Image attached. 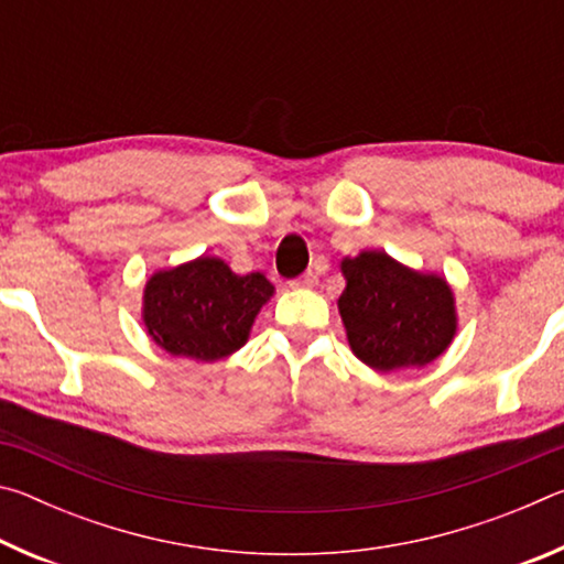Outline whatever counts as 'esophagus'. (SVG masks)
I'll list each match as a JSON object with an SVG mask.
<instances>
[{
	"label": "esophagus",
	"instance_id": "esophagus-1",
	"mask_svg": "<svg viewBox=\"0 0 564 564\" xmlns=\"http://www.w3.org/2000/svg\"><path fill=\"white\" fill-rule=\"evenodd\" d=\"M293 285H295V289H313V285H318V273H313V271L303 273Z\"/></svg>",
	"mask_w": 564,
	"mask_h": 564
}]
</instances>
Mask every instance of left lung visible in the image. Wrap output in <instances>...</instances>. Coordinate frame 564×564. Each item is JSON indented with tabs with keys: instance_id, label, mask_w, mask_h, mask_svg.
I'll return each mask as SVG.
<instances>
[{
	"instance_id": "1",
	"label": "left lung",
	"mask_w": 564,
	"mask_h": 564,
	"mask_svg": "<svg viewBox=\"0 0 564 564\" xmlns=\"http://www.w3.org/2000/svg\"><path fill=\"white\" fill-rule=\"evenodd\" d=\"M338 313L352 356L380 373L425 368L451 348L457 305L441 273L415 271L378 248L346 256Z\"/></svg>"
}]
</instances>
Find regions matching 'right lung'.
I'll list each match as a JSON object with an SVG mask.
<instances>
[{
  "instance_id": "obj_1",
  "label": "right lung",
  "mask_w": 564,
  "mask_h": 564,
  "mask_svg": "<svg viewBox=\"0 0 564 564\" xmlns=\"http://www.w3.org/2000/svg\"><path fill=\"white\" fill-rule=\"evenodd\" d=\"M273 293L263 273L238 275L218 256H198L149 275L141 321L169 356L216 362L246 346Z\"/></svg>"
}]
</instances>
